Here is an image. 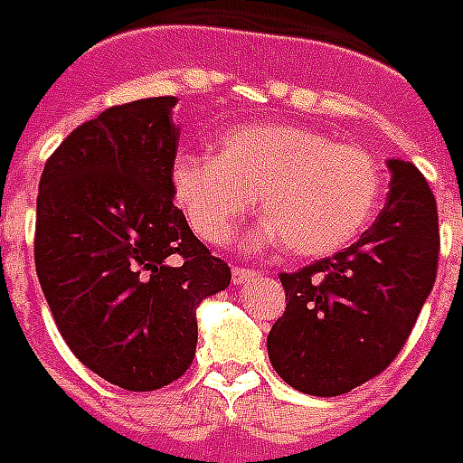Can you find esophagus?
Instances as JSON below:
<instances>
[{
    "label": "esophagus",
    "mask_w": 463,
    "mask_h": 463,
    "mask_svg": "<svg viewBox=\"0 0 463 463\" xmlns=\"http://www.w3.org/2000/svg\"><path fill=\"white\" fill-rule=\"evenodd\" d=\"M253 276H256V270L253 269H239V266H236V269L232 270V280H234V285H244L246 280H251Z\"/></svg>",
    "instance_id": "1"
}]
</instances>
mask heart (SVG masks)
Returning a JSON list of instances; mask_svg holds the SVG:
<instances>
[{"mask_svg": "<svg viewBox=\"0 0 463 463\" xmlns=\"http://www.w3.org/2000/svg\"><path fill=\"white\" fill-rule=\"evenodd\" d=\"M170 183L207 244H227L259 197L266 219L249 244H288L298 256H326L349 244L383 194V173L366 151L288 124L232 127L217 156L178 153Z\"/></svg>", "mask_w": 463, "mask_h": 463, "instance_id": "1", "label": "heart"}]
</instances>
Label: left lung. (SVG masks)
Listing matches in <instances>:
<instances>
[{"label":"left lung","mask_w":463,"mask_h":463,"mask_svg":"<svg viewBox=\"0 0 463 463\" xmlns=\"http://www.w3.org/2000/svg\"><path fill=\"white\" fill-rule=\"evenodd\" d=\"M391 193L349 249L298 273H280L283 317L269 359L295 391L332 398L391 366L437 278V203L425 175L391 158Z\"/></svg>","instance_id":"1"}]
</instances>
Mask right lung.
<instances>
[{"label": "right lung", "instance_id": "right-lung-1", "mask_svg": "<svg viewBox=\"0 0 463 463\" xmlns=\"http://www.w3.org/2000/svg\"><path fill=\"white\" fill-rule=\"evenodd\" d=\"M175 97L104 109L46 161L36 203L38 283L72 354L124 391L178 381L197 307L232 270L173 204Z\"/></svg>", "mask_w": 463, "mask_h": 463}]
</instances>
